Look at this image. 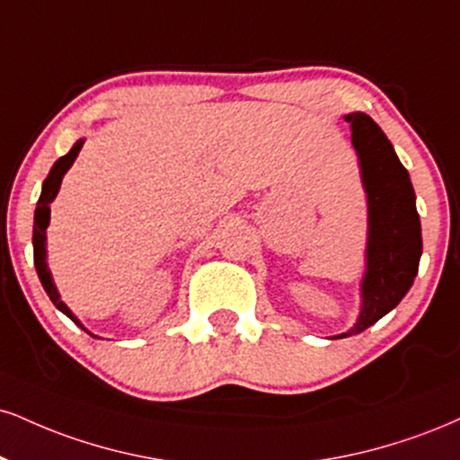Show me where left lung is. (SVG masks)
<instances>
[{"label":"left lung","instance_id":"1","mask_svg":"<svg viewBox=\"0 0 460 460\" xmlns=\"http://www.w3.org/2000/svg\"><path fill=\"white\" fill-rule=\"evenodd\" d=\"M345 119L351 121V141L368 195V265L358 323L336 339L359 334L388 314L413 285L422 254L416 192L407 169L368 115L351 113Z\"/></svg>","mask_w":460,"mask_h":460}]
</instances>
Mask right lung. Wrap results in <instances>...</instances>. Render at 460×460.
Returning a JSON list of instances; mask_svg holds the SVG:
<instances>
[{
  "label": "right lung",
  "mask_w": 460,
  "mask_h": 460,
  "mask_svg": "<svg viewBox=\"0 0 460 460\" xmlns=\"http://www.w3.org/2000/svg\"><path fill=\"white\" fill-rule=\"evenodd\" d=\"M81 147H83V141H76L75 147H72L66 156H62L58 163L53 164L51 173H49V177L44 180V184H42V195H40V199H38L36 214H34V263H36L38 279H40L44 291H47V296L51 297V302L55 304V306H58L64 314H68V317L75 321L76 325H81L79 319H76L75 314L70 313V308L62 302V297H59V293H58V287L53 285L51 272H49V268H47V246H44V242H47V234H44V231H47L49 220H51V201L58 197L59 186H62V177L66 175V171L72 167L75 158L79 156Z\"/></svg>",
  "instance_id": "right-lung-1"
}]
</instances>
